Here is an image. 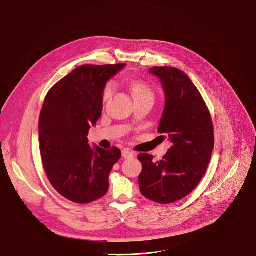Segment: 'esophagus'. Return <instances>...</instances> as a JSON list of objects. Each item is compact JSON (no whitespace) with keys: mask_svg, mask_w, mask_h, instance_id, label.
Returning a JSON list of instances; mask_svg holds the SVG:
<instances>
[{"mask_svg":"<svg viewBox=\"0 0 256 256\" xmlns=\"http://www.w3.org/2000/svg\"><path fill=\"white\" fill-rule=\"evenodd\" d=\"M136 154L134 152H130V150L128 149H124L122 151V156L124 158H130L134 157Z\"/></svg>","mask_w":256,"mask_h":256,"instance_id":"34e87169","label":"esophagus"}]
</instances>
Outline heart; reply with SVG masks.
<instances>
[{
    "instance_id": "b5f03b06",
    "label": "heart",
    "mask_w": 256,
    "mask_h": 256,
    "mask_svg": "<svg viewBox=\"0 0 256 256\" xmlns=\"http://www.w3.org/2000/svg\"><path fill=\"white\" fill-rule=\"evenodd\" d=\"M113 90H114V84L113 82H108L105 86L104 90H103L102 99L106 100V99L108 98L111 96ZM132 92H134V96H139V94H151V90H150V88L145 84L136 82H134V84H132Z\"/></svg>"
}]
</instances>
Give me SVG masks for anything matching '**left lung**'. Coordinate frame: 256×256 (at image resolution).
I'll list each match as a JSON object with an SVG mask.
<instances>
[{
	"mask_svg": "<svg viewBox=\"0 0 256 256\" xmlns=\"http://www.w3.org/2000/svg\"><path fill=\"white\" fill-rule=\"evenodd\" d=\"M160 79L166 105L158 132L172 147L160 160L139 154L141 194L158 204H172L189 195L204 176L214 147L212 115L196 86L181 70L153 67Z\"/></svg>",
	"mask_w": 256,
	"mask_h": 256,
	"instance_id": "1",
	"label": "left lung"
}]
</instances>
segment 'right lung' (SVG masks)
Returning <instances> with one entry per match:
<instances>
[{"label": "right lung", "instance_id": "1", "mask_svg": "<svg viewBox=\"0 0 256 256\" xmlns=\"http://www.w3.org/2000/svg\"><path fill=\"white\" fill-rule=\"evenodd\" d=\"M126 64L82 65L48 92L40 114V151L50 184L61 196L88 204L109 189V174L120 158L117 147H90L88 134L102 112L107 80Z\"/></svg>", "mask_w": 256, "mask_h": 256}]
</instances>
